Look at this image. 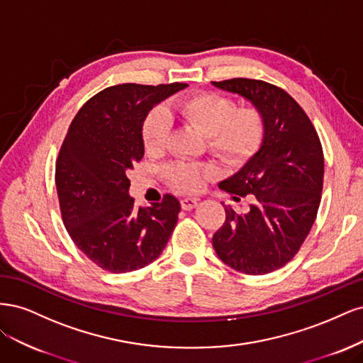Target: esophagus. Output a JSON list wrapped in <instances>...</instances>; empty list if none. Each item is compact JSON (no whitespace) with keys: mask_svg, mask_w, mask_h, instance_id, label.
Wrapping results in <instances>:
<instances>
[{"mask_svg":"<svg viewBox=\"0 0 363 363\" xmlns=\"http://www.w3.org/2000/svg\"><path fill=\"white\" fill-rule=\"evenodd\" d=\"M180 204H182L183 211H192V208L196 207V204H199V201H196L195 199H183L180 201Z\"/></svg>","mask_w":363,"mask_h":363,"instance_id":"34e87169","label":"esophagus"}]
</instances>
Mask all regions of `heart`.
Returning <instances> with one entry per match:
<instances>
[{
    "mask_svg": "<svg viewBox=\"0 0 363 363\" xmlns=\"http://www.w3.org/2000/svg\"><path fill=\"white\" fill-rule=\"evenodd\" d=\"M180 118L207 138V147L228 164H242L260 148L265 138V119L256 107H239L230 96L196 92L175 106ZM171 119L163 107H155L142 123V142L148 152H160L168 144ZM216 174L208 163L172 162L163 177L182 192L199 191L206 179Z\"/></svg>",
    "mask_w": 363,
    "mask_h": 363,
    "instance_id": "1",
    "label": "heart"
}]
</instances>
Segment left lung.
<instances>
[{"label":"left lung","instance_id":"obj_1","mask_svg":"<svg viewBox=\"0 0 363 363\" xmlns=\"http://www.w3.org/2000/svg\"><path fill=\"white\" fill-rule=\"evenodd\" d=\"M242 95L262 112L265 138L239 172L219 183L247 212L225 208L212 244L225 265L250 276L276 271L298 252L321 203L324 155L309 116L281 87L251 79L212 82Z\"/></svg>","mask_w":363,"mask_h":363}]
</instances>
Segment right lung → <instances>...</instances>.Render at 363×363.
Listing matches in <instances>:
<instances>
[{"instance_id": "1", "label": "right lung", "mask_w": 363, "mask_h": 363, "mask_svg": "<svg viewBox=\"0 0 363 363\" xmlns=\"http://www.w3.org/2000/svg\"><path fill=\"white\" fill-rule=\"evenodd\" d=\"M188 84L125 83L94 95L72 119L56 162L63 224L95 265L130 272L155 262L177 224L180 201L138 207L127 174L144 157L142 123L164 98Z\"/></svg>"}]
</instances>
